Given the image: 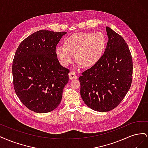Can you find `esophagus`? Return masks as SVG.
<instances>
[{"label": "esophagus", "instance_id": "esophagus-1", "mask_svg": "<svg viewBox=\"0 0 148 148\" xmlns=\"http://www.w3.org/2000/svg\"><path fill=\"white\" fill-rule=\"evenodd\" d=\"M69 75V79H77L78 78L77 75L75 74L74 71H70Z\"/></svg>", "mask_w": 148, "mask_h": 148}]
</instances>
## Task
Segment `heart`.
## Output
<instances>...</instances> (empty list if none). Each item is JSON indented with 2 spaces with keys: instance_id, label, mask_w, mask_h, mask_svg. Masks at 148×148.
<instances>
[{
  "instance_id": "b5f03b06",
  "label": "heart",
  "mask_w": 148,
  "mask_h": 148,
  "mask_svg": "<svg viewBox=\"0 0 148 148\" xmlns=\"http://www.w3.org/2000/svg\"><path fill=\"white\" fill-rule=\"evenodd\" d=\"M106 39L101 33L83 32L71 35L65 41V46L56 49L57 57L64 66L76 60L83 68H90L99 60L104 50Z\"/></svg>"
}]
</instances>
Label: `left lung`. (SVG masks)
Segmentation results:
<instances>
[{
	"label": "left lung",
	"instance_id": "left-lung-1",
	"mask_svg": "<svg viewBox=\"0 0 148 148\" xmlns=\"http://www.w3.org/2000/svg\"><path fill=\"white\" fill-rule=\"evenodd\" d=\"M108 42L97 63L79 77L80 95L89 108L104 112L115 108L130 88L133 63L123 38L106 26Z\"/></svg>",
	"mask_w": 148,
	"mask_h": 148
}]
</instances>
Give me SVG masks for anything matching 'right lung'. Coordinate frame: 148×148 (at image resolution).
<instances>
[{
	"instance_id": "add662e5",
	"label": "right lung",
	"mask_w": 148,
	"mask_h": 148,
	"mask_svg": "<svg viewBox=\"0 0 148 148\" xmlns=\"http://www.w3.org/2000/svg\"><path fill=\"white\" fill-rule=\"evenodd\" d=\"M65 34L36 31L23 40L16 51L12 65L15 92L21 102L35 112H49L61 102L70 71L60 64L56 49Z\"/></svg>"
}]
</instances>
